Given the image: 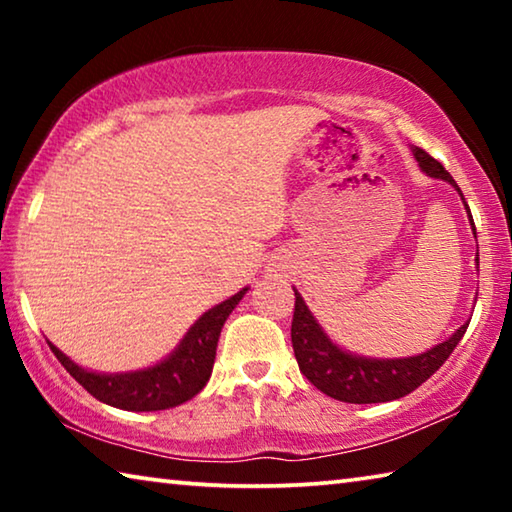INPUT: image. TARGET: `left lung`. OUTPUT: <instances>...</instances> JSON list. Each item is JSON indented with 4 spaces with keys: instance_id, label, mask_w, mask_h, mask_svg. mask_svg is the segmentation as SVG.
<instances>
[{
    "instance_id": "1",
    "label": "left lung",
    "mask_w": 512,
    "mask_h": 512,
    "mask_svg": "<svg viewBox=\"0 0 512 512\" xmlns=\"http://www.w3.org/2000/svg\"><path fill=\"white\" fill-rule=\"evenodd\" d=\"M413 155L415 160L420 162L424 173H429L431 178L447 180V183L456 187V192L461 194V187L454 183V178L449 176V171L443 164L433 160L427 151L420 149V146H413ZM467 214H470V207H467ZM470 223L474 228L472 214ZM467 325H470V320L458 327L454 336H449L447 341L438 343L436 348H431L424 354H418V357L363 359L354 357L350 352H343L327 339L325 332L320 329L314 316H311V311L307 309L305 300H302L300 293L296 291V307H293L291 320V343L300 372L318 388V391L348 404H377L400 400V397L409 395L415 388L422 386L433 372L443 366L449 354L454 352L458 341L463 339Z\"/></svg>"
}]
</instances>
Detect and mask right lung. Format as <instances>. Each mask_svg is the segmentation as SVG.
Returning <instances> with one entry per match:
<instances>
[{"instance_id": "1", "label": "right lung", "mask_w": 512, "mask_h": 512, "mask_svg": "<svg viewBox=\"0 0 512 512\" xmlns=\"http://www.w3.org/2000/svg\"><path fill=\"white\" fill-rule=\"evenodd\" d=\"M244 293L246 289L205 311L169 359L140 372L99 375V372L79 368L51 343L49 348L69 375L79 381L92 397H97L99 402L124 411L171 409V406L192 400L196 393L203 391V386L212 375L221 327L225 318L232 314V309L237 307V302L244 298Z\"/></svg>"}]
</instances>
